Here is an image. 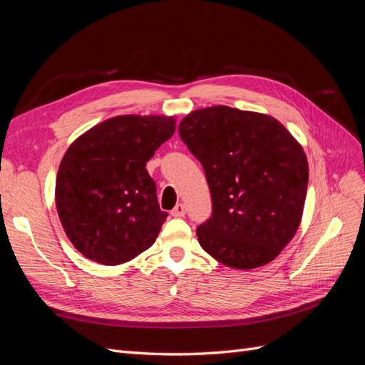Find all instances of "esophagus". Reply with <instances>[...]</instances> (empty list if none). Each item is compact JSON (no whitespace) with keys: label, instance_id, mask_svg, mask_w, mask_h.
<instances>
[{"label":"esophagus","instance_id":"esophagus-1","mask_svg":"<svg viewBox=\"0 0 365 365\" xmlns=\"http://www.w3.org/2000/svg\"><path fill=\"white\" fill-rule=\"evenodd\" d=\"M170 215H172L173 217H182V216L185 215V207H184V204H176L175 208L170 212Z\"/></svg>","mask_w":365,"mask_h":365}]
</instances>
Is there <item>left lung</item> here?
Masks as SVG:
<instances>
[{
  "instance_id": "8db88e82",
  "label": "left lung",
  "mask_w": 365,
  "mask_h": 365,
  "mask_svg": "<svg viewBox=\"0 0 365 365\" xmlns=\"http://www.w3.org/2000/svg\"><path fill=\"white\" fill-rule=\"evenodd\" d=\"M178 130L212 193V216L196 228L202 250L237 269L274 260L302 220L303 148L275 118L222 105L190 113Z\"/></svg>"
}]
</instances>
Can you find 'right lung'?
Masks as SVG:
<instances>
[{
  "instance_id": "obj_1",
  "label": "right lung",
  "mask_w": 365,
  "mask_h": 365,
  "mask_svg": "<svg viewBox=\"0 0 365 365\" xmlns=\"http://www.w3.org/2000/svg\"><path fill=\"white\" fill-rule=\"evenodd\" d=\"M173 132V117L121 115L91 128L65 152L56 207L86 259L120 264L155 242L168 213L160 210L146 163Z\"/></svg>"
}]
</instances>
